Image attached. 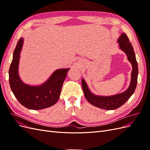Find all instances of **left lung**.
Masks as SVG:
<instances>
[{"label": "left lung", "instance_id": "obj_1", "mask_svg": "<svg viewBox=\"0 0 150 150\" xmlns=\"http://www.w3.org/2000/svg\"><path fill=\"white\" fill-rule=\"evenodd\" d=\"M117 42L119 43L120 48L126 53L128 61L131 63L133 67L131 83L127 90L123 93L111 96H96L90 91L84 79H82V87L85 98L88 101L94 106L106 110H115L124 104L132 96L137 85L138 67L132 45L129 42L128 36L125 33L121 34Z\"/></svg>", "mask_w": 150, "mask_h": 150}]
</instances>
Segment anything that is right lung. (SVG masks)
Masks as SVG:
<instances>
[{
	"label": "right lung",
	"instance_id": "right-lung-1",
	"mask_svg": "<svg viewBox=\"0 0 150 150\" xmlns=\"http://www.w3.org/2000/svg\"><path fill=\"white\" fill-rule=\"evenodd\" d=\"M23 41L22 38L18 41L8 71L12 91L18 101L30 110H38L52 106L59 98L63 83L69 69L56 70L47 81L40 86H30L24 83L18 72Z\"/></svg>",
	"mask_w": 150,
	"mask_h": 150
}]
</instances>
